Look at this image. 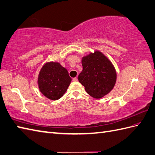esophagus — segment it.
<instances>
[{"label":"esophagus","mask_w":155,"mask_h":155,"mask_svg":"<svg viewBox=\"0 0 155 155\" xmlns=\"http://www.w3.org/2000/svg\"><path fill=\"white\" fill-rule=\"evenodd\" d=\"M72 80H73V81H78V78H74L72 79Z\"/></svg>","instance_id":"esophagus-1"}]
</instances>
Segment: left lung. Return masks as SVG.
Segmentation results:
<instances>
[{
  "instance_id": "1",
  "label": "left lung",
  "mask_w": 155,
  "mask_h": 155,
  "mask_svg": "<svg viewBox=\"0 0 155 155\" xmlns=\"http://www.w3.org/2000/svg\"><path fill=\"white\" fill-rule=\"evenodd\" d=\"M83 70L78 80L87 94L100 99L109 94L117 81V72L113 64L101 51H94L81 58Z\"/></svg>"
}]
</instances>
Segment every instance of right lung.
I'll list each match as a JSON object with an SVG mask.
<instances>
[{
	"label": "right lung",
	"mask_w": 155,
	"mask_h": 155,
	"mask_svg": "<svg viewBox=\"0 0 155 155\" xmlns=\"http://www.w3.org/2000/svg\"><path fill=\"white\" fill-rule=\"evenodd\" d=\"M71 81L68 70L57 61L44 64L38 76L40 91L51 100H58L62 97Z\"/></svg>",
	"instance_id": "1"
}]
</instances>
